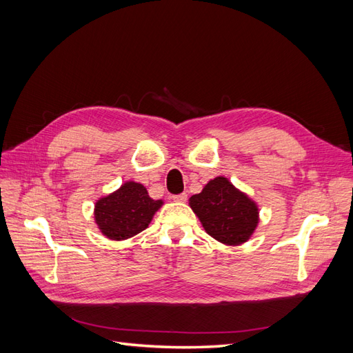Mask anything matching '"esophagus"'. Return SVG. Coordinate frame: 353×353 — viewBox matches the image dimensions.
I'll list each match as a JSON object with an SVG mask.
<instances>
[{"mask_svg": "<svg viewBox=\"0 0 353 353\" xmlns=\"http://www.w3.org/2000/svg\"><path fill=\"white\" fill-rule=\"evenodd\" d=\"M172 200L174 201H178V203H184L187 200V194L183 193V194H176V196H172Z\"/></svg>", "mask_w": 353, "mask_h": 353, "instance_id": "esophagus-1", "label": "esophagus"}]
</instances>
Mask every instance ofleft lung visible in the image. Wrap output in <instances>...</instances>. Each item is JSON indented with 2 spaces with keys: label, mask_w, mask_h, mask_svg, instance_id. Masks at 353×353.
Wrapping results in <instances>:
<instances>
[{
  "label": "left lung",
  "mask_w": 353,
  "mask_h": 353,
  "mask_svg": "<svg viewBox=\"0 0 353 353\" xmlns=\"http://www.w3.org/2000/svg\"><path fill=\"white\" fill-rule=\"evenodd\" d=\"M190 208L210 237L227 245L248 241L259 223V208L228 178L210 179L201 193L191 196Z\"/></svg>",
  "instance_id": "left-lung-1"
}]
</instances>
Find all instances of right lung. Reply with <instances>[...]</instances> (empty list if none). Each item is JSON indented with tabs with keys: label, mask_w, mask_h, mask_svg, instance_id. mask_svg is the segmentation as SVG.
I'll use <instances>...</instances> for the list:
<instances>
[{
	"label": "right lung",
	"mask_w": 353,
	"mask_h": 353,
	"mask_svg": "<svg viewBox=\"0 0 353 353\" xmlns=\"http://www.w3.org/2000/svg\"><path fill=\"white\" fill-rule=\"evenodd\" d=\"M162 205L163 200H153L143 184L126 181L95 201L94 219L104 237L121 241L144 231Z\"/></svg>",
	"instance_id": "add662e5"
}]
</instances>
